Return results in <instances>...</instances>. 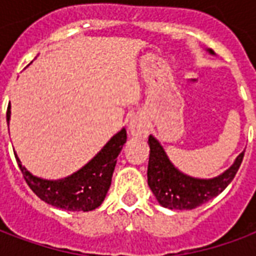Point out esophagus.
Returning a JSON list of instances; mask_svg holds the SVG:
<instances>
[{
  "label": "esophagus",
  "instance_id": "1",
  "mask_svg": "<svg viewBox=\"0 0 256 256\" xmlns=\"http://www.w3.org/2000/svg\"><path fill=\"white\" fill-rule=\"evenodd\" d=\"M128 128H130V134L134 136V137H145L146 133H148L146 124L141 119H133L128 124Z\"/></svg>",
  "mask_w": 256,
  "mask_h": 256
}]
</instances>
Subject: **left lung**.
Returning <instances> with one entry per match:
<instances>
[{"label":"left lung","instance_id":"8db88e82","mask_svg":"<svg viewBox=\"0 0 256 256\" xmlns=\"http://www.w3.org/2000/svg\"><path fill=\"white\" fill-rule=\"evenodd\" d=\"M212 53V50H210ZM148 185L158 202L170 210H193L218 196L232 182L242 164L244 152L224 174L211 180H198L178 172L168 160L159 141L150 136Z\"/></svg>","mask_w":256,"mask_h":256}]
</instances>
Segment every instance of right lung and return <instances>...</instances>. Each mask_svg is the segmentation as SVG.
<instances>
[{
  "label": "right lung",
  "mask_w": 256,
  "mask_h": 256,
  "mask_svg": "<svg viewBox=\"0 0 256 256\" xmlns=\"http://www.w3.org/2000/svg\"><path fill=\"white\" fill-rule=\"evenodd\" d=\"M9 118L10 106H8L6 111L8 123ZM126 140L128 134L126 130L122 128L86 166L74 172L72 176L58 181H48L34 177L26 170L24 166H22L19 158L14 156L27 185L45 203L67 211H92L97 208L106 198V192L111 186L116 158Z\"/></svg>",
  "instance_id": "add662e5"
}]
</instances>
